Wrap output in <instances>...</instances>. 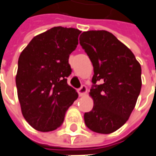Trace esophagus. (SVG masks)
<instances>
[{"instance_id":"obj_1","label":"esophagus","mask_w":156,"mask_h":156,"mask_svg":"<svg viewBox=\"0 0 156 156\" xmlns=\"http://www.w3.org/2000/svg\"><path fill=\"white\" fill-rule=\"evenodd\" d=\"M87 93V88L85 85H83L79 90H78V95L80 96H83L86 95Z\"/></svg>"}]
</instances>
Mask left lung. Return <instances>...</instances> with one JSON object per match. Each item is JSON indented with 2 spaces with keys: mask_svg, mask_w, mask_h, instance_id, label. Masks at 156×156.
Masks as SVG:
<instances>
[{
  "mask_svg": "<svg viewBox=\"0 0 156 156\" xmlns=\"http://www.w3.org/2000/svg\"><path fill=\"white\" fill-rule=\"evenodd\" d=\"M79 43L94 67L90 91L94 106L84 114V122L95 132L112 133L126 122L136 106L142 87L141 65L131 49L107 30L83 31Z\"/></svg>",
  "mask_w": 156,
  "mask_h": 156,
  "instance_id": "left-lung-1",
  "label": "left lung"
}]
</instances>
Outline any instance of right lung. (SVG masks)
I'll use <instances>...</instances> for the list:
<instances>
[{
  "mask_svg": "<svg viewBox=\"0 0 156 156\" xmlns=\"http://www.w3.org/2000/svg\"><path fill=\"white\" fill-rule=\"evenodd\" d=\"M81 31L57 26L32 38L18 61L16 86L21 112L31 127L51 131L63 123L66 111L78 98L68 85V63Z\"/></svg>",
  "mask_w": 156,
  "mask_h": 156,
  "instance_id": "add662e5",
  "label": "right lung"
}]
</instances>
